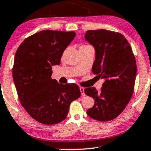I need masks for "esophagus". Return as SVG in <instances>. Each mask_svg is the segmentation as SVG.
I'll return each mask as SVG.
<instances>
[{
    "label": "esophagus",
    "mask_w": 151,
    "mask_h": 151,
    "mask_svg": "<svg viewBox=\"0 0 151 151\" xmlns=\"http://www.w3.org/2000/svg\"><path fill=\"white\" fill-rule=\"evenodd\" d=\"M80 91H81V95H82V96H85L86 94L84 93V88L83 87H80Z\"/></svg>",
    "instance_id": "obj_1"
}]
</instances>
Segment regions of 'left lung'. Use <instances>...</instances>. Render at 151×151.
<instances>
[{
    "label": "left lung",
    "mask_w": 151,
    "mask_h": 151,
    "mask_svg": "<svg viewBox=\"0 0 151 151\" xmlns=\"http://www.w3.org/2000/svg\"><path fill=\"white\" fill-rule=\"evenodd\" d=\"M84 37L95 48L93 74L104 79L100 91L94 87L84 90L95 100L87 114L99 121H111L123 112L132 96L136 60L129 42L121 33L104 29L88 30Z\"/></svg>",
    "instance_id": "obj_1"
}]
</instances>
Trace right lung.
Instances as JSON below:
<instances>
[{
    "instance_id": "right-lung-1",
    "label": "right lung",
    "mask_w": 151,
    "mask_h": 151,
    "mask_svg": "<svg viewBox=\"0 0 151 151\" xmlns=\"http://www.w3.org/2000/svg\"><path fill=\"white\" fill-rule=\"evenodd\" d=\"M76 33L45 30L24 40L15 53L12 77L23 107L35 121L53 125L65 120L70 105L81 95L75 83L51 79L52 66L60 58Z\"/></svg>"
}]
</instances>
